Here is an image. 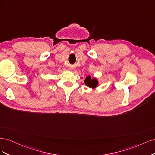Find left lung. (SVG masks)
<instances>
[{
    "mask_svg": "<svg viewBox=\"0 0 155 155\" xmlns=\"http://www.w3.org/2000/svg\"><path fill=\"white\" fill-rule=\"evenodd\" d=\"M86 85L90 88H96L97 85V81L96 79H92L91 76H88L85 79Z\"/></svg>",
    "mask_w": 155,
    "mask_h": 155,
    "instance_id": "left-lung-1",
    "label": "left lung"
}]
</instances>
